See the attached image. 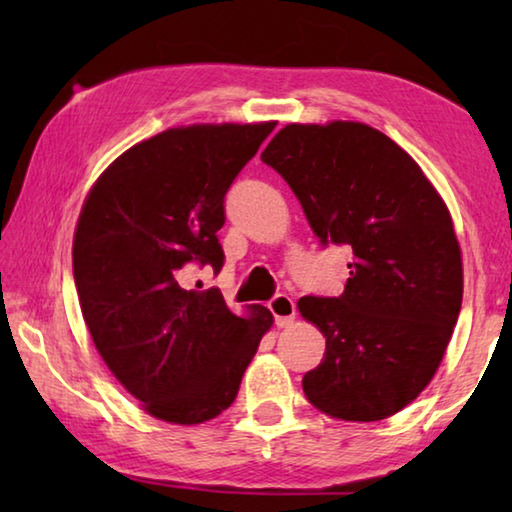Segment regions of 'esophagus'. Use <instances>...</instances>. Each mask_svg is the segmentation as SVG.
Returning a JSON list of instances; mask_svg holds the SVG:
<instances>
[{"instance_id":"34e87169","label":"esophagus","mask_w":512,"mask_h":512,"mask_svg":"<svg viewBox=\"0 0 512 512\" xmlns=\"http://www.w3.org/2000/svg\"><path fill=\"white\" fill-rule=\"evenodd\" d=\"M268 309H271L277 327H289L293 323V318H296V305H293V300L289 296H282V293L271 298Z\"/></svg>"}]
</instances>
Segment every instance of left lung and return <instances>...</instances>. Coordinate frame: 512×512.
<instances>
[{"label":"left lung","instance_id":"8db88e82","mask_svg":"<svg viewBox=\"0 0 512 512\" xmlns=\"http://www.w3.org/2000/svg\"><path fill=\"white\" fill-rule=\"evenodd\" d=\"M262 162L287 180L320 244L352 248L339 298L298 300L325 336L323 361L302 377L307 400L350 422L402 411L436 375L463 302L445 201L409 153L359 121L284 126Z\"/></svg>","mask_w":512,"mask_h":512}]
</instances>
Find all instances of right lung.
<instances>
[{
	"label": "right lung",
	"instance_id": "add662e5",
	"mask_svg": "<svg viewBox=\"0 0 512 512\" xmlns=\"http://www.w3.org/2000/svg\"><path fill=\"white\" fill-rule=\"evenodd\" d=\"M273 128H169L121 153L85 198L72 246L85 325L153 418L201 424L228 409L273 325L262 305L237 316L219 289L180 284L187 264L221 271L225 194Z\"/></svg>",
	"mask_w": 512,
	"mask_h": 512
}]
</instances>
